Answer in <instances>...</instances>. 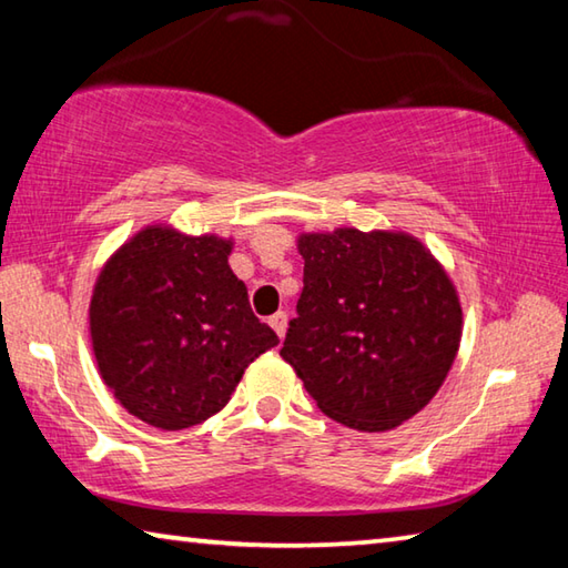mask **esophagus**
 I'll return each instance as SVG.
<instances>
[{"mask_svg": "<svg viewBox=\"0 0 568 568\" xmlns=\"http://www.w3.org/2000/svg\"><path fill=\"white\" fill-rule=\"evenodd\" d=\"M267 323H271V328L277 333V338H285V331H287V315L283 311H277L275 315H271L267 318Z\"/></svg>", "mask_w": 568, "mask_h": 568, "instance_id": "1", "label": "esophagus"}]
</instances>
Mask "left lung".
Wrapping results in <instances>:
<instances>
[{"label": "left lung", "instance_id": "1", "mask_svg": "<svg viewBox=\"0 0 568 568\" xmlns=\"http://www.w3.org/2000/svg\"><path fill=\"white\" fill-rule=\"evenodd\" d=\"M303 293L281 355L325 416L390 430L426 408L456 361V285L418 237L335 227L297 235Z\"/></svg>", "mask_w": 568, "mask_h": 568}]
</instances>
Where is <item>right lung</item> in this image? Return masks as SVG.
Here are the masks:
<instances>
[{
	"instance_id": "1",
	"label": "right lung",
	"mask_w": 568,
	"mask_h": 568,
	"mask_svg": "<svg viewBox=\"0 0 568 568\" xmlns=\"http://www.w3.org/2000/svg\"><path fill=\"white\" fill-rule=\"evenodd\" d=\"M233 237L142 227L102 265L90 301L100 376L134 418L182 430L227 406L257 355L277 345L230 271Z\"/></svg>"
}]
</instances>
